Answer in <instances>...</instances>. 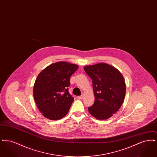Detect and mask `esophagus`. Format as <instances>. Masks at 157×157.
<instances>
[{
    "label": "esophagus",
    "instance_id": "esophagus-1",
    "mask_svg": "<svg viewBox=\"0 0 157 157\" xmlns=\"http://www.w3.org/2000/svg\"><path fill=\"white\" fill-rule=\"evenodd\" d=\"M77 98H78V99H82L83 98V95H81V96H78V97H77Z\"/></svg>",
    "mask_w": 157,
    "mask_h": 157
}]
</instances>
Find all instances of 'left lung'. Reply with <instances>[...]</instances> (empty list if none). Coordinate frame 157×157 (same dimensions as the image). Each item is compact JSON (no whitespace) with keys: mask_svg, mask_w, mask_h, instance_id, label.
<instances>
[{"mask_svg":"<svg viewBox=\"0 0 157 157\" xmlns=\"http://www.w3.org/2000/svg\"><path fill=\"white\" fill-rule=\"evenodd\" d=\"M83 69L92 80L95 96L89 112L98 120L109 118L118 111L125 99L126 85L123 76L117 68L105 63Z\"/></svg>","mask_w":157,"mask_h":157,"instance_id":"left-lung-1","label":"left lung"}]
</instances>
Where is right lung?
Masks as SVG:
<instances>
[{"mask_svg":"<svg viewBox=\"0 0 157 157\" xmlns=\"http://www.w3.org/2000/svg\"><path fill=\"white\" fill-rule=\"evenodd\" d=\"M78 69L67 62L52 63L41 71L33 86V97L46 118L58 120L69 112L74 98L69 93L70 78Z\"/></svg>","mask_w":157,"mask_h":157,"instance_id":"obj_1","label":"right lung"}]
</instances>
